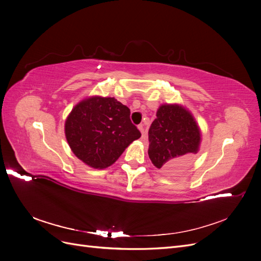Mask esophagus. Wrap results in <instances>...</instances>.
Returning <instances> with one entry per match:
<instances>
[{"label": "esophagus", "mask_w": 261, "mask_h": 261, "mask_svg": "<svg viewBox=\"0 0 261 261\" xmlns=\"http://www.w3.org/2000/svg\"><path fill=\"white\" fill-rule=\"evenodd\" d=\"M138 129L140 130V133H141V137H143L144 139L146 138V133H145V129H144V125L141 124V125H139L138 126Z\"/></svg>", "instance_id": "obj_1"}]
</instances>
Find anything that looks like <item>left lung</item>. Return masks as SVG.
<instances>
[{"label":"left lung","instance_id":"8db88e82","mask_svg":"<svg viewBox=\"0 0 261 261\" xmlns=\"http://www.w3.org/2000/svg\"><path fill=\"white\" fill-rule=\"evenodd\" d=\"M148 154L155 168L177 173L198 153L201 130L192 112L178 103L161 105L150 126Z\"/></svg>","mask_w":261,"mask_h":261}]
</instances>
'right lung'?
I'll list each match as a JSON object with an SVG mask.
<instances>
[{
  "instance_id": "obj_1",
  "label": "right lung",
  "mask_w": 261,
  "mask_h": 261,
  "mask_svg": "<svg viewBox=\"0 0 261 261\" xmlns=\"http://www.w3.org/2000/svg\"><path fill=\"white\" fill-rule=\"evenodd\" d=\"M130 110L111 97L90 96L73 108L65 137L73 153L93 169L112 165L141 134L130 122Z\"/></svg>"
}]
</instances>
